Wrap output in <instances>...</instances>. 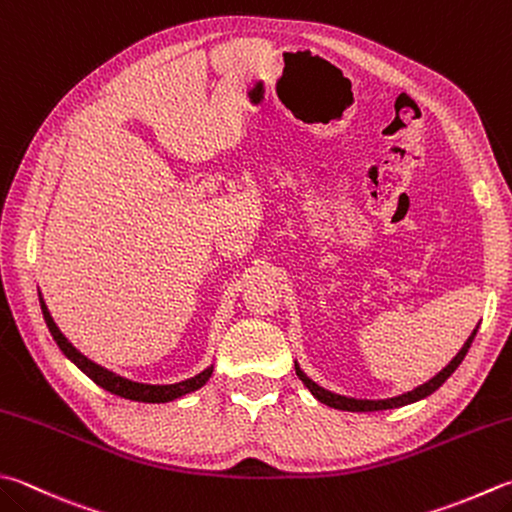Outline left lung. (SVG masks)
Here are the masks:
<instances>
[{
	"label": "left lung",
	"mask_w": 512,
	"mask_h": 512,
	"mask_svg": "<svg viewBox=\"0 0 512 512\" xmlns=\"http://www.w3.org/2000/svg\"><path fill=\"white\" fill-rule=\"evenodd\" d=\"M475 334H477V327H475V330H472V334L468 336V341L464 343V347H461V350H459V354L455 356V359H452V361L446 365V368H443L437 376H432V379H430L428 383L419 385V388H414L412 392L399 394V397H392V399L370 401V399L341 397V394H334V392H330V390L321 388V385H318V383H314V381L310 379V376H307L301 368H298V363L294 365V368H296V376H298V379H301V381L307 385V388H310V392L314 394V397H316L318 401H321V403H325V406H330V408H336V410H347V412H376V410L401 408V406H408V403H414V401H419V399H426L428 394H432L435 390H439L441 385L446 383L448 376L459 368L461 361H464V356L468 354V347L472 345V339H475Z\"/></svg>",
	"instance_id": "left-lung-1"
}]
</instances>
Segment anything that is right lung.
<instances>
[{
	"label": "right lung",
	"mask_w": 512,
	"mask_h": 512,
	"mask_svg": "<svg viewBox=\"0 0 512 512\" xmlns=\"http://www.w3.org/2000/svg\"><path fill=\"white\" fill-rule=\"evenodd\" d=\"M40 305H42V314H44V321L48 325V332L53 334L55 343L60 345V350L64 352V356H69V359L80 368L86 376H89L91 381H95L104 388L106 392L111 394H118L122 399H131V401H142V403H167L173 399H180L185 397V394L194 392L198 388H202L209 381L211 372H214V365H209L207 370H202L200 374L191 376L187 381H180V383H171V385H149V383H136V381H129L124 379V376L113 374L111 370L102 368V365L93 363L86 359L82 352H77L75 347L69 343V339L60 332V327L55 325L51 312H48V307L44 303V298L40 294Z\"/></svg>",
	"instance_id": "right-lung-1"
}]
</instances>
